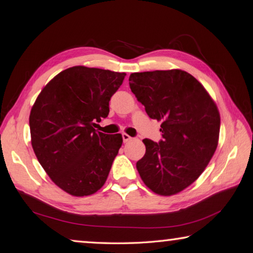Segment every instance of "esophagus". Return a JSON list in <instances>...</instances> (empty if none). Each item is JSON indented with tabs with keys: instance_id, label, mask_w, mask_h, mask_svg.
Instances as JSON below:
<instances>
[{
	"instance_id": "obj_1",
	"label": "esophagus",
	"mask_w": 253,
	"mask_h": 253,
	"mask_svg": "<svg viewBox=\"0 0 253 253\" xmlns=\"http://www.w3.org/2000/svg\"><path fill=\"white\" fill-rule=\"evenodd\" d=\"M131 139H132V138L129 135H127V133H125V132L123 133V140H124V142H128V141H130Z\"/></svg>"
}]
</instances>
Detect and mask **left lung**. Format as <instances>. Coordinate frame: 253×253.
I'll list each match as a JSON object with an SVG mask.
<instances>
[{
	"mask_svg": "<svg viewBox=\"0 0 253 253\" xmlns=\"http://www.w3.org/2000/svg\"><path fill=\"white\" fill-rule=\"evenodd\" d=\"M129 86L163 139H143L146 153L137 170L147 187L171 196L204 172L218 146L220 115L203 84L180 69L131 73Z\"/></svg>",
	"mask_w": 253,
	"mask_h": 253,
	"instance_id": "obj_1",
	"label": "left lung"
}]
</instances>
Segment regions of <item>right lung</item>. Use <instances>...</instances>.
Wrapping results in <instances>:
<instances>
[{
    "label": "right lung",
    "instance_id": "right-lung-1",
    "mask_svg": "<svg viewBox=\"0 0 253 253\" xmlns=\"http://www.w3.org/2000/svg\"><path fill=\"white\" fill-rule=\"evenodd\" d=\"M125 72L76 66L51 79L29 115L32 146L48 176L72 196H87L105 184L122 147L121 133L95 130L110 113V100Z\"/></svg>",
    "mask_w": 253,
    "mask_h": 253
}]
</instances>
